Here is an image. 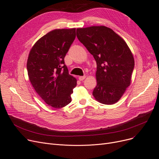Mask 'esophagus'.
I'll use <instances>...</instances> for the list:
<instances>
[{"label":"esophagus","instance_id":"1","mask_svg":"<svg viewBox=\"0 0 159 159\" xmlns=\"http://www.w3.org/2000/svg\"><path fill=\"white\" fill-rule=\"evenodd\" d=\"M85 78H86V76H80V77H79V80L82 81V80H84V79H85Z\"/></svg>","mask_w":159,"mask_h":159}]
</instances>
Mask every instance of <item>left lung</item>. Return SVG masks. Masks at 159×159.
Instances as JSON below:
<instances>
[{"instance_id": "8db88e82", "label": "left lung", "mask_w": 159, "mask_h": 159, "mask_svg": "<svg viewBox=\"0 0 159 159\" xmlns=\"http://www.w3.org/2000/svg\"><path fill=\"white\" fill-rule=\"evenodd\" d=\"M77 37L97 62V85L93 95L102 104L116 103L129 86L134 70V58L126 43L102 26L78 28Z\"/></svg>"}]
</instances>
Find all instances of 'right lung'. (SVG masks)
<instances>
[{"label":"right lung","mask_w":159,"mask_h":159,"mask_svg":"<svg viewBox=\"0 0 159 159\" xmlns=\"http://www.w3.org/2000/svg\"><path fill=\"white\" fill-rule=\"evenodd\" d=\"M76 36L75 28L48 33L31 48L27 62L30 80L48 105L61 108L71 102L77 80L69 74L64 57Z\"/></svg>","instance_id":"add662e5"}]
</instances>
